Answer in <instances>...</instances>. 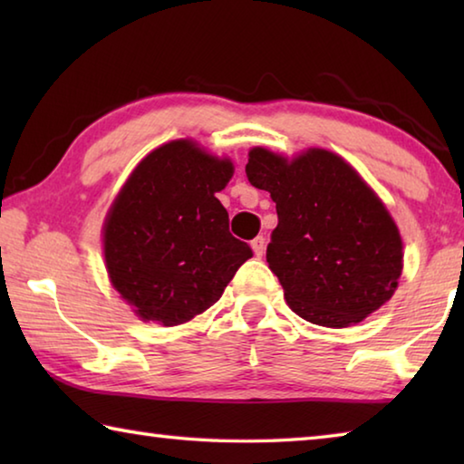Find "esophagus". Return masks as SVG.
Instances as JSON below:
<instances>
[{"mask_svg": "<svg viewBox=\"0 0 464 464\" xmlns=\"http://www.w3.org/2000/svg\"><path fill=\"white\" fill-rule=\"evenodd\" d=\"M251 249H254V254L257 257L264 256V251H266V237H264V235H257V237L251 241Z\"/></svg>", "mask_w": 464, "mask_h": 464, "instance_id": "obj_1", "label": "esophagus"}]
</instances>
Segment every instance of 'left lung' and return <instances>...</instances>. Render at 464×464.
<instances>
[{
    "mask_svg": "<svg viewBox=\"0 0 464 464\" xmlns=\"http://www.w3.org/2000/svg\"><path fill=\"white\" fill-rule=\"evenodd\" d=\"M246 174L276 202L266 260L298 317L340 329L389 301L403 270V241L350 163L325 149L288 160L254 147Z\"/></svg>",
    "mask_w": 464,
    "mask_h": 464,
    "instance_id": "left-lung-1",
    "label": "left lung"
}]
</instances>
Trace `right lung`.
Instances as JSON below:
<instances>
[{
  "mask_svg": "<svg viewBox=\"0 0 464 464\" xmlns=\"http://www.w3.org/2000/svg\"><path fill=\"white\" fill-rule=\"evenodd\" d=\"M233 176L190 139L171 140L132 169L104 223V260L112 286L139 319L188 324L221 298L247 262V243L229 233L217 198Z\"/></svg>",
  "mask_w": 464,
  "mask_h": 464,
  "instance_id": "right-lung-1",
  "label": "right lung"
}]
</instances>
